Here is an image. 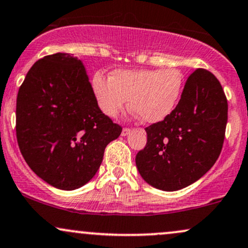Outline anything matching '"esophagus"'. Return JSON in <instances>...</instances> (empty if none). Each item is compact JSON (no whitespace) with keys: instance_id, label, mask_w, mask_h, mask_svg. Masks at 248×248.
<instances>
[{"instance_id":"esophagus-1","label":"esophagus","mask_w":248,"mask_h":248,"mask_svg":"<svg viewBox=\"0 0 248 248\" xmlns=\"http://www.w3.org/2000/svg\"><path fill=\"white\" fill-rule=\"evenodd\" d=\"M130 133H132V129H130V128H124V129H122L121 135L122 136H127L128 134H130Z\"/></svg>"}]
</instances>
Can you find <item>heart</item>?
<instances>
[{
	"instance_id": "heart-1",
	"label": "heart",
	"mask_w": 248,
	"mask_h": 248,
	"mask_svg": "<svg viewBox=\"0 0 248 248\" xmlns=\"http://www.w3.org/2000/svg\"><path fill=\"white\" fill-rule=\"evenodd\" d=\"M92 91L104 114L116 118L130 106L147 122L162 121L169 116L180 99L184 76L180 70L141 69L113 71L109 78L100 73L91 80Z\"/></svg>"
}]
</instances>
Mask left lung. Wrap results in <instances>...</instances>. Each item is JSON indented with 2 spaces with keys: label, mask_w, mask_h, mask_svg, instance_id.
I'll list each match as a JSON object with an SVG mask.
<instances>
[{
  "label": "left lung",
  "mask_w": 248,
  "mask_h": 248,
  "mask_svg": "<svg viewBox=\"0 0 248 248\" xmlns=\"http://www.w3.org/2000/svg\"><path fill=\"white\" fill-rule=\"evenodd\" d=\"M228 99L209 70H194L173 112L145 128L148 141L136 155L142 178L158 189L178 190L204 175L225 139Z\"/></svg>",
  "instance_id": "1"
}]
</instances>
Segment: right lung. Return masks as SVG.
I'll use <instances>...</instances> for the list:
<instances>
[{
    "instance_id": "right-lung-1",
    "label": "right lung",
    "mask_w": 248,
    "mask_h": 248,
    "mask_svg": "<svg viewBox=\"0 0 248 248\" xmlns=\"http://www.w3.org/2000/svg\"><path fill=\"white\" fill-rule=\"evenodd\" d=\"M121 132L101 112L75 56L47 55L26 74L17 94V142L28 165L47 184L63 190L82 187Z\"/></svg>"
}]
</instances>
